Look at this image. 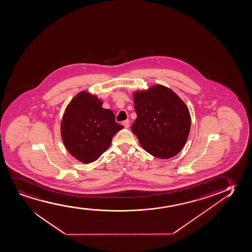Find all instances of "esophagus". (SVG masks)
I'll return each instance as SVG.
<instances>
[{
    "label": "esophagus",
    "mask_w": 252,
    "mask_h": 252,
    "mask_svg": "<svg viewBox=\"0 0 252 252\" xmlns=\"http://www.w3.org/2000/svg\"><path fill=\"white\" fill-rule=\"evenodd\" d=\"M122 125H124L125 127L127 128V127H129V121H128V120H125V121L123 122Z\"/></svg>",
    "instance_id": "obj_1"
}]
</instances>
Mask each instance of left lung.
<instances>
[{
  "label": "left lung",
  "mask_w": 252,
  "mask_h": 252,
  "mask_svg": "<svg viewBox=\"0 0 252 252\" xmlns=\"http://www.w3.org/2000/svg\"><path fill=\"white\" fill-rule=\"evenodd\" d=\"M134 102L137 118L131 129L141 147L158 158H169L180 153L191 127L185 103L159 84L134 93Z\"/></svg>",
  "instance_id": "1"
}]
</instances>
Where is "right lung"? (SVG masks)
<instances>
[{"mask_svg": "<svg viewBox=\"0 0 252 252\" xmlns=\"http://www.w3.org/2000/svg\"><path fill=\"white\" fill-rule=\"evenodd\" d=\"M123 127L115 121L112 110L103 108L100 99L83 91L67 106L61 123V136L74 158L90 163L101 156Z\"/></svg>", "mask_w": 252, "mask_h": 252, "instance_id": "add662e5", "label": "right lung"}]
</instances>
